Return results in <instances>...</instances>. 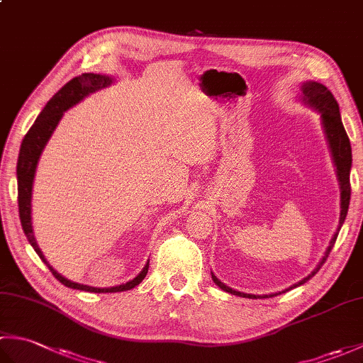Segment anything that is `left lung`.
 I'll return each instance as SVG.
<instances>
[{"instance_id":"left-lung-1","label":"left lung","mask_w":363,"mask_h":363,"mask_svg":"<svg viewBox=\"0 0 363 363\" xmlns=\"http://www.w3.org/2000/svg\"><path fill=\"white\" fill-rule=\"evenodd\" d=\"M298 99L304 106L311 107V109L317 111L320 113V120H321V126L323 130H325L326 140H328V146L330 151V157H333V164L335 167V174L338 179V186H340V221H338V228L337 233L334 234V237L330 238L329 246L326 248L325 256L321 257V260L318 262V265L313 268V272L311 274H307L304 279L298 281L296 284L290 285L289 289H285L282 291L277 293H269V295H251V293H243L228 287L226 284H223L217 276H215L212 272V281L218 285L221 290H225L230 295L235 296H243V298H251V299H257V298H269V296H277L281 293L289 291L295 287H299L304 282H307L311 279L312 276L317 274L318 269L321 268V265L325 264V260L328 259L330 250L337 240L338 230L343 226L346 213H348V207H350V198H351V184H350V173H351V165H352V152H351V143L350 138L346 135V130L343 128L342 123V117H340V109H338V104L335 101L334 95L330 94L328 90V87L323 86V84L317 82V81H306L301 84L299 87V94H298Z\"/></svg>"}]
</instances>
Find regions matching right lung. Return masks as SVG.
<instances>
[{"instance_id": "right-lung-1", "label": "right lung", "mask_w": 363, "mask_h": 363, "mask_svg": "<svg viewBox=\"0 0 363 363\" xmlns=\"http://www.w3.org/2000/svg\"><path fill=\"white\" fill-rule=\"evenodd\" d=\"M115 82L113 76L107 74H99V73H82L81 76H76L70 82H67L65 86L60 89L56 95H54L43 111L38 113L37 120L34 125L30 126L28 134L25 135L21 142V148L18 154V162H17V184H18V212H20V221L21 228L25 230V235L28 242L33 246L34 251L38 254L46 267L50 268V272L54 274V277L59 282H62L65 287L82 290V291H90V293H115V291H125L134 289L135 285L140 284L146 273H148L150 260L146 262L143 269L138 273L134 279L128 281L126 284L115 285V287H91V285H84L79 282H73L67 279L60 273L54 269L48 260L45 259L42 250L38 248L37 240L34 237V229H33V209H30V199H33V187H34V177L37 172V164L40 160L42 152L45 150L46 143L51 138L54 129L57 128L59 121L62 120L64 112H67L70 107L81 103L84 98L89 96L90 94H95V91L106 89L112 86Z\"/></svg>"}]
</instances>
